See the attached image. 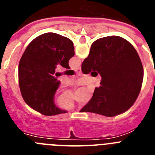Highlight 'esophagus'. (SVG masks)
Wrapping results in <instances>:
<instances>
[{
    "label": "esophagus",
    "mask_w": 155,
    "mask_h": 155,
    "mask_svg": "<svg viewBox=\"0 0 155 155\" xmlns=\"http://www.w3.org/2000/svg\"><path fill=\"white\" fill-rule=\"evenodd\" d=\"M75 71H76L77 73H79L80 74L81 72V68H78L75 69Z\"/></svg>",
    "instance_id": "esophagus-1"
}]
</instances>
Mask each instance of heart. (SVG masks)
I'll return each instance as SVG.
<instances>
[{
    "label": "heart",
    "instance_id": "1",
    "mask_svg": "<svg viewBox=\"0 0 155 155\" xmlns=\"http://www.w3.org/2000/svg\"><path fill=\"white\" fill-rule=\"evenodd\" d=\"M59 104L64 108H71L73 106V101H71V102H61L59 100Z\"/></svg>",
    "mask_w": 155,
    "mask_h": 155
}]
</instances>
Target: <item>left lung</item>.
<instances>
[{
	"label": "left lung",
	"instance_id": "obj_1",
	"mask_svg": "<svg viewBox=\"0 0 155 155\" xmlns=\"http://www.w3.org/2000/svg\"><path fill=\"white\" fill-rule=\"evenodd\" d=\"M74 56L73 42L53 32L39 35L25 50L18 64V82L25 103L44 116L67 112L53 102L61 81L57 79L56 66L70 69L69 60Z\"/></svg>",
	"mask_w": 155,
	"mask_h": 155
}]
</instances>
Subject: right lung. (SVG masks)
I'll list each match as a JSON object with an SVG mask.
<instances>
[{"instance_id": "1", "label": "right lung", "mask_w": 155, "mask_h": 155, "mask_svg": "<svg viewBox=\"0 0 155 155\" xmlns=\"http://www.w3.org/2000/svg\"><path fill=\"white\" fill-rule=\"evenodd\" d=\"M83 74L96 71L102 77L100 86L81 113L113 117L134 105L141 89L143 69L137 52L125 39L110 35L92 43L81 64Z\"/></svg>"}]
</instances>
